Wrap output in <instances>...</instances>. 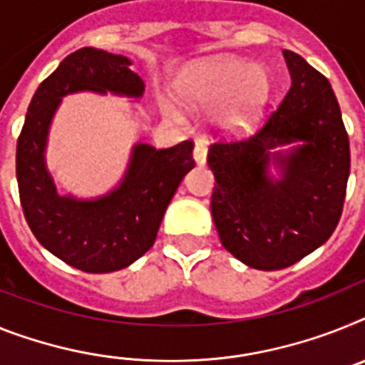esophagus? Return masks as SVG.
<instances>
[{
  "instance_id": "obj_1",
  "label": "esophagus",
  "mask_w": 365,
  "mask_h": 365,
  "mask_svg": "<svg viewBox=\"0 0 365 365\" xmlns=\"http://www.w3.org/2000/svg\"><path fill=\"white\" fill-rule=\"evenodd\" d=\"M192 158H195V161H197L198 165L206 163L207 148L204 143H197V145H195V150H192Z\"/></svg>"
}]
</instances>
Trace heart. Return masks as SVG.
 <instances>
[{
	"label": "heart",
	"mask_w": 365,
	"mask_h": 365,
	"mask_svg": "<svg viewBox=\"0 0 365 365\" xmlns=\"http://www.w3.org/2000/svg\"><path fill=\"white\" fill-rule=\"evenodd\" d=\"M183 98L192 106L220 102V122L232 128L247 125L269 100L271 83L262 66L237 59L200 63L183 83Z\"/></svg>",
	"instance_id": "obj_1"
}]
</instances>
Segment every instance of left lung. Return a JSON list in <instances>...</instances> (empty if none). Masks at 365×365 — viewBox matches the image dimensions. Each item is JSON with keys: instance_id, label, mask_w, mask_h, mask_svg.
I'll return each mask as SVG.
<instances>
[{"instance_id": "left-lung-1", "label": "left lung", "mask_w": 365, "mask_h": 365, "mask_svg": "<svg viewBox=\"0 0 365 365\" xmlns=\"http://www.w3.org/2000/svg\"><path fill=\"white\" fill-rule=\"evenodd\" d=\"M292 87L256 133L220 137L207 152L211 215L230 254L262 271L289 267L329 240L344 211L351 152L329 79L284 50ZM302 145L282 156L280 144ZM282 178L268 176L270 161Z\"/></svg>"}]
</instances>
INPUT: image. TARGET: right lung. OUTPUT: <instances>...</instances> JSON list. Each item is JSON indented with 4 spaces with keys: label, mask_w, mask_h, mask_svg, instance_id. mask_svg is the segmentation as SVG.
<instances>
[{
    "label": "right lung",
    "mask_w": 365,
    "mask_h": 365,
    "mask_svg": "<svg viewBox=\"0 0 365 365\" xmlns=\"http://www.w3.org/2000/svg\"><path fill=\"white\" fill-rule=\"evenodd\" d=\"M130 59L81 48L38 85L16 145V180L27 225L44 249L85 272L128 267L154 245L168 202L195 167L192 140L155 150L137 145L115 191L96 200L61 197L46 170L44 148L61 98L78 91L143 96Z\"/></svg>",
    "instance_id": "right-lung-1"
}]
</instances>
